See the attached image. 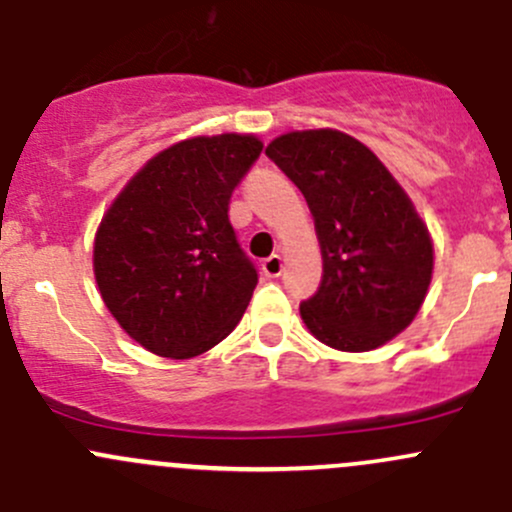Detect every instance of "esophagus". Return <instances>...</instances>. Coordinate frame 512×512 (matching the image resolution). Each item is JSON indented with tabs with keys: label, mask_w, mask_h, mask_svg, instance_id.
Listing matches in <instances>:
<instances>
[{
	"label": "esophagus",
	"mask_w": 512,
	"mask_h": 512,
	"mask_svg": "<svg viewBox=\"0 0 512 512\" xmlns=\"http://www.w3.org/2000/svg\"><path fill=\"white\" fill-rule=\"evenodd\" d=\"M282 267H285V262H282L280 255H270L267 260H262V272H265V277H280Z\"/></svg>",
	"instance_id": "34e87169"
}]
</instances>
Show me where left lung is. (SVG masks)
Here are the masks:
<instances>
[{
  "instance_id": "obj_1",
  "label": "left lung",
  "mask_w": 512,
  "mask_h": 512,
  "mask_svg": "<svg viewBox=\"0 0 512 512\" xmlns=\"http://www.w3.org/2000/svg\"><path fill=\"white\" fill-rule=\"evenodd\" d=\"M265 153L302 190L322 247V282L299 304L309 332L339 352H371L404 332L433 272L431 235L406 190L334 128L285 133Z\"/></svg>"
}]
</instances>
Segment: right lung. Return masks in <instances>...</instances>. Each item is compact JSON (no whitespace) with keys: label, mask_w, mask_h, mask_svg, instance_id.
I'll return each mask as SVG.
<instances>
[{"label":"right lung","mask_w":512,"mask_h":512,"mask_svg":"<svg viewBox=\"0 0 512 512\" xmlns=\"http://www.w3.org/2000/svg\"><path fill=\"white\" fill-rule=\"evenodd\" d=\"M260 151L252 133L175 143L148 160L103 215L94 240L98 292L148 352L198 356L245 314L257 270L237 245L227 205Z\"/></svg>","instance_id":"obj_1"}]
</instances>
